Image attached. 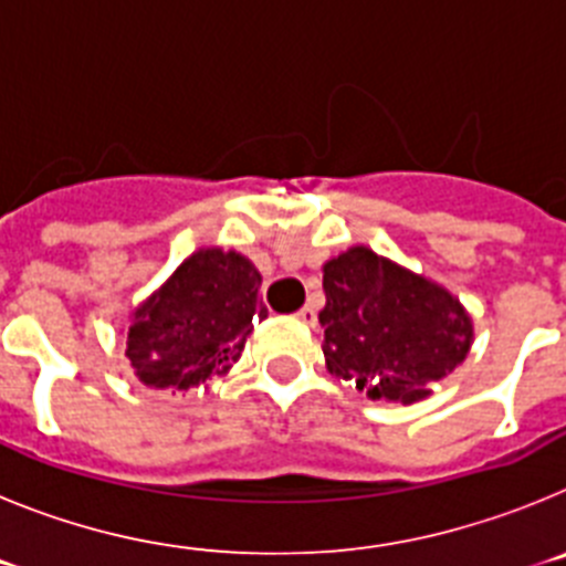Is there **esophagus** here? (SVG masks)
Instances as JSON below:
<instances>
[{"label": "esophagus", "mask_w": 566, "mask_h": 566, "mask_svg": "<svg viewBox=\"0 0 566 566\" xmlns=\"http://www.w3.org/2000/svg\"><path fill=\"white\" fill-rule=\"evenodd\" d=\"M297 317L303 319L306 326H314V323H317V308H314L312 303H306V306H303V308H300V312H297Z\"/></svg>", "instance_id": "obj_1"}]
</instances>
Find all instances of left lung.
Segmentation results:
<instances>
[{
  "label": "left lung",
  "mask_w": 566,
  "mask_h": 566,
  "mask_svg": "<svg viewBox=\"0 0 566 566\" xmlns=\"http://www.w3.org/2000/svg\"><path fill=\"white\" fill-rule=\"evenodd\" d=\"M323 289L326 368L371 399L419 402L468 357L473 323L462 303L368 247L328 260Z\"/></svg>",
  "instance_id": "1"
}]
</instances>
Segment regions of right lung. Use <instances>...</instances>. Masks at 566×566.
Listing matches in <instances>:
<instances>
[{"label":"right lung","mask_w":566,"mask_h":566,"mask_svg":"<svg viewBox=\"0 0 566 566\" xmlns=\"http://www.w3.org/2000/svg\"><path fill=\"white\" fill-rule=\"evenodd\" d=\"M249 258L198 249L133 312L127 357L155 391H189L238 363L254 319L266 317Z\"/></svg>","instance_id":"1"}]
</instances>
